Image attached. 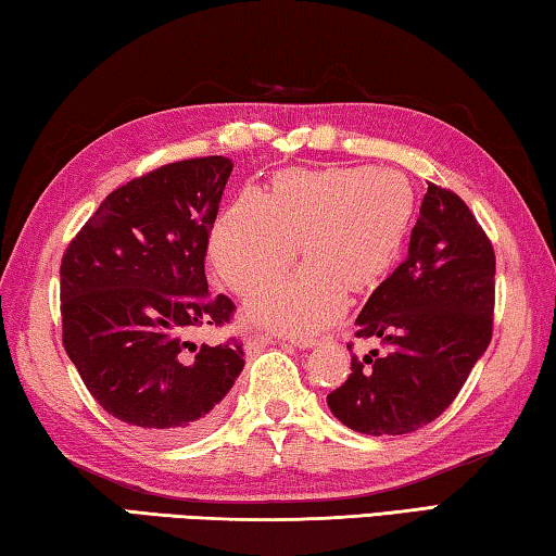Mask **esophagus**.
Listing matches in <instances>:
<instances>
[{
	"label": "esophagus",
	"mask_w": 556,
	"mask_h": 556,
	"mask_svg": "<svg viewBox=\"0 0 556 556\" xmlns=\"http://www.w3.org/2000/svg\"><path fill=\"white\" fill-rule=\"evenodd\" d=\"M260 343H271V338L269 336H260L257 338ZM316 341L314 338H296V341H291V345H296V348H312Z\"/></svg>",
	"instance_id": "esophagus-1"
}]
</instances>
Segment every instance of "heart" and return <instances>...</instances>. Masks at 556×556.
<instances>
[{
    "label": "heart",
    "instance_id": "obj_1",
    "mask_svg": "<svg viewBox=\"0 0 556 556\" xmlns=\"http://www.w3.org/2000/svg\"><path fill=\"white\" fill-rule=\"evenodd\" d=\"M414 193L390 168H289L267 195L244 191L215 223L211 257L240 294L277 279L299 252L294 275L252 301L250 314L279 331L308 336L341 316L345 294L388 275L409 228Z\"/></svg>",
    "mask_w": 556,
    "mask_h": 556
}]
</instances>
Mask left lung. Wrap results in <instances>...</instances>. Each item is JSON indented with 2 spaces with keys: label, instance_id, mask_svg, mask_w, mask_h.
Here are the masks:
<instances>
[{
  "label": "left lung",
  "instance_id": "8db88e82",
  "mask_svg": "<svg viewBox=\"0 0 556 556\" xmlns=\"http://www.w3.org/2000/svg\"><path fill=\"white\" fill-rule=\"evenodd\" d=\"M495 252L454 191L429 184L409 255L357 314L355 338H378L351 357L328 407L361 434L397 437L434 421L464 388L493 338ZM353 351V343L348 345Z\"/></svg>",
  "mask_w": 556,
  "mask_h": 556
}]
</instances>
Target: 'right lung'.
<instances>
[{
    "label": "right lung",
    "instance_id": "add662e5",
    "mask_svg": "<svg viewBox=\"0 0 556 556\" xmlns=\"http://www.w3.org/2000/svg\"><path fill=\"white\" fill-rule=\"evenodd\" d=\"M230 159L159 166L112 191L61 260L63 348L112 417L164 441L203 434L244 368L240 338L193 343L220 328L232 299L211 294L205 252Z\"/></svg>",
    "mask_w": 556,
    "mask_h": 556
}]
</instances>
